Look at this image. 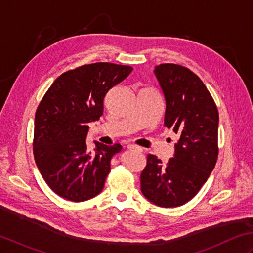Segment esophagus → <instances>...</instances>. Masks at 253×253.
<instances>
[{"label": "esophagus", "instance_id": "34e87169", "mask_svg": "<svg viewBox=\"0 0 253 253\" xmlns=\"http://www.w3.org/2000/svg\"><path fill=\"white\" fill-rule=\"evenodd\" d=\"M126 147H127V149H130V151H138V152H142L143 151V148L141 146L134 145V144H128Z\"/></svg>", "mask_w": 253, "mask_h": 253}]
</instances>
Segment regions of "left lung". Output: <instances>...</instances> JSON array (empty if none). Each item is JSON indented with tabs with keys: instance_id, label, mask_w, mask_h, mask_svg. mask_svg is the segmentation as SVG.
<instances>
[{
	"instance_id": "8db88e82",
	"label": "left lung",
	"mask_w": 253,
	"mask_h": 253,
	"mask_svg": "<svg viewBox=\"0 0 253 253\" xmlns=\"http://www.w3.org/2000/svg\"><path fill=\"white\" fill-rule=\"evenodd\" d=\"M166 101L164 126L178 134L174 155L163 164L147 155L141 191L149 202L177 208L194 198L218 156V111L203 82L184 66L165 63L154 70Z\"/></svg>"
}]
</instances>
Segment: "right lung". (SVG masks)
<instances>
[{
    "instance_id": "1",
    "label": "right lung",
    "mask_w": 253,
    "mask_h": 253,
    "mask_svg": "<svg viewBox=\"0 0 253 253\" xmlns=\"http://www.w3.org/2000/svg\"><path fill=\"white\" fill-rule=\"evenodd\" d=\"M128 65L107 62L87 64L61 74L45 92L35 116L34 157L43 180L61 198L83 202L101 192L110 161L120 144L86 137L88 123L99 120L104 99L132 72Z\"/></svg>"
}]
</instances>
